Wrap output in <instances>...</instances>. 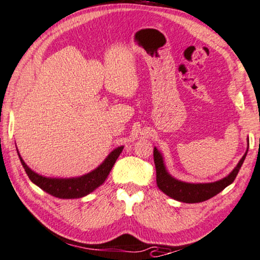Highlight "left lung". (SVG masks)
<instances>
[{"label": "left lung", "instance_id": "8db88e82", "mask_svg": "<svg viewBox=\"0 0 260 260\" xmlns=\"http://www.w3.org/2000/svg\"><path fill=\"white\" fill-rule=\"evenodd\" d=\"M247 146H249V139H247ZM246 154L247 149L241 158V161L235 167V169L222 180L211 182V183H187V182L179 181L174 179L172 175H169V173L165 167L164 157H162L161 153L156 148H154V164L155 168H156V184L158 189L164 191L166 195H168L169 197H172V199L176 201H180V202H204V201L217 195V193L222 191L223 189H225L228 185L235 181L244 160H245Z\"/></svg>", "mask_w": 260, "mask_h": 260}]
</instances>
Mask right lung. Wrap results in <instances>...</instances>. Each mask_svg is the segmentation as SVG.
<instances>
[{
    "instance_id": "obj_1",
    "label": "right lung",
    "mask_w": 260,
    "mask_h": 260,
    "mask_svg": "<svg viewBox=\"0 0 260 260\" xmlns=\"http://www.w3.org/2000/svg\"><path fill=\"white\" fill-rule=\"evenodd\" d=\"M122 149V146L118 147L113 152L110 153L105 161L98 168L92 170L91 173L85 174L83 176L72 177V179H52V177L42 176L31 170L23 161L18 150L17 153L26 175L29 176L31 182H34L41 189H43L50 195L58 197V199H80V197L86 196L93 190H95L99 185H102L105 182Z\"/></svg>"
}]
</instances>
